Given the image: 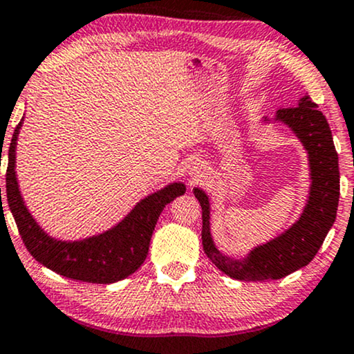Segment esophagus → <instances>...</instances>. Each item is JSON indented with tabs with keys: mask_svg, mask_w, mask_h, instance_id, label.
Segmentation results:
<instances>
[{
	"mask_svg": "<svg viewBox=\"0 0 354 354\" xmlns=\"http://www.w3.org/2000/svg\"><path fill=\"white\" fill-rule=\"evenodd\" d=\"M205 165H203L201 160H193L188 166V174L191 180H196V178H201L205 174Z\"/></svg>",
	"mask_w": 354,
	"mask_h": 354,
	"instance_id": "obj_1",
	"label": "esophagus"
}]
</instances>
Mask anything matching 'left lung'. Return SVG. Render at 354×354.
<instances>
[{
  "mask_svg": "<svg viewBox=\"0 0 354 354\" xmlns=\"http://www.w3.org/2000/svg\"><path fill=\"white\" fill-rule=\"evenodd\" d=\"M286 124L308 151L310 161V191L303 213L281 234L254 246L245 258H230L214 245L209 228V198L201 188H194L203 211V248L213 265L239 281H265L279 279L306 266L323 245L328 231L336 219L339 201L338 153L333 143L331 129L326 118L313 103L310 96H303L298 106L276 111L273 120L265 118L263 123Z\"/></svg>",
  "mask_w": 354,
  "mask_h": 354,
  "instance_id": "1",
  "label": "left lung"
}]
</instances>
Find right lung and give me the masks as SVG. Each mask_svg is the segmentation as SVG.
Returning a JSON list of instances; mask_svg holds the SVG:
<instances>
[{"label": "right lung", "mask_w": 354, "mask_h": 354, "mask_svg": "<svg viewBox=\"0 0 354 354\" xmlns=\"http://www.w3.org/2000/svg\"><path fill=\"white\" fill-rule=\"evenodd\" d=\"M23 120L16 126L8 149V206L21 234L24 246L38 263L66 278L84 283L109 284L128 278L145 263L154 226L161 211L176 196L185 194L183 183H169L151 193L129 211L116 226L76 241L50 236L24 205L16 178V141ZM1 191V189H0Z\"/></svg>", "instance_id": "obj_1"}]
</instances>
